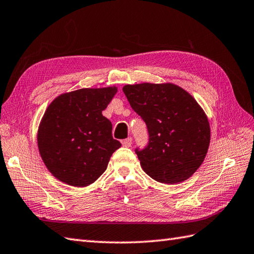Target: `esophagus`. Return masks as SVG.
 <instances>
[{"instance_id":"obj_1","label":"esophagus","mask_w":254,"mask_h":254,"mask_svg":"<svg viewBox=\"0 0 254 254\" xmlns=\"http://www.w3.org/2000/svg\"><path fill=\"white\" fill-rule=\"evenodd\" d=\"M132 137H127V138H126V139H123L122 141V145L123 146H126V147H131V145H132Z\"/></svg>"}]
</instances>
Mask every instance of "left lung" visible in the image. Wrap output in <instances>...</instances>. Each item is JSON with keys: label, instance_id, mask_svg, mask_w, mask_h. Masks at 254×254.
<instances>
[{"label": "left lung", "instance_id": "8db88e82", "mask_svg": "<svg viewBox=\"0 0 254 254\" xmlns=\"http://www.w3.org/2000/svg\"><path fill=\"white\" fill-rule=\"evenodd\" d=\"M123 93L147 127V145L135 148L143 170L167 185L190 178L202 165L210 137L197 102L174 84L127 85Z\"/></svg>", "mask_w": 254, "mask_h": 254}]
</instances>
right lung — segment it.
I'll return each instance as SVG.
<instances>
[{
	"instance_id": "right-lung-1",
	"label": "right lung",
	"mask_w": 254,
	"mask_h": 254,
	"mask_svg": "<svg viewBox=\"0 0 254 254\" xmlns=\"http://www.w3.org/2000/svg\"><path fill=\"white\" fill-rule=\"evenodd\" d=\"M116 87L83 88L51 102L38 131V147L47 168L57 179L86 187L107 169L121 143L112 137V124L102 110Z\"/></svg>"
}]
</instances>
